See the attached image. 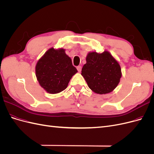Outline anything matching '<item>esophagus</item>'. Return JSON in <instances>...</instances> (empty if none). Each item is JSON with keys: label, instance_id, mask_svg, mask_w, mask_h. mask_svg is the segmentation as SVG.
<instances>
[{"label": "esophagus", "instance_id": "obj_1", "mask_svg": "<svg viewBox=\"0 0 154 154\" xmlns=\"http://www.w3.org/2000/svg\"><path fill=\"white\" fill-rule=\"evenodd\" d=\"M76 68H77V70H78V72H81V71H82V66H78Z\"/></svg>", "mask_w": 154, "mask_h": 154}]
</instances>
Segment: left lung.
Here are the masks:
<instances>
[{
  "label": "left lung",
  "instance_id": "obj_1",
  "mask_svg": "<svg viewBox=\"0 0 154 154\" xmlns=\"http://www.w3.org/2000/svg\"><path fill=\"white\" fill-rule=\"evenodd\" d=\"M83 66L82 75L91 89L97 94H105L112 91L119 84L122 69L108 51L89 53Z\"/></svg>",
  "mask_w": 154,
  "mask_h": 154
}]
</instances>
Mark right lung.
<instances>
[{
	"instance_id": "add662e5",
	"label": "right lung",
	"mask_w": 154,
	"mask_h": 154,
	"mask_svg": "<svg viewBox=\"0 0 154 154\" xmlns=\"http://www.w3.org/2000/svg\"><path fill=\"white\" fill-rule=\"evenodd\" d=\"M35 72L40 86L50 94H57L66 89L78 71L65 49L52 48L37 62Z\"/></svg>"
}]
</instances>
